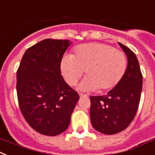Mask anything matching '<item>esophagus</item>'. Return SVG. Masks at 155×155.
<instances>
[{"instance_id":"obj_1","label":"esophagus","mask_w":155,"mask_h":155,"mask_svg":"<svg viewBox=\"0 0 155 155\" xmlns=\"http://www.w3.org/2000/svg\"><path fill=\"white\" fill-rule=\"evenodd\" d=\"M79 97H88V96H87V94H79Z\"/></svg>"}]
</instances>
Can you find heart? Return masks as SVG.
I'll return each mask as SVG.
<instances>
[{
    "label": "heart",
    "mask_w": 155,
    "mask_h": 155,
    "mask_svg": "<svg viewBox=\"0 0 155 155\" xmlns=\"http://www.w3.org/2000/svg\"><path fill=\"white\" fill-rule=\"evenodd\" d=\"M126 67L127 58L123 52L100 43L77 46L73 54L64 55L60 63L61 75L71 86L77 83L86 69L87 76L79 85L83 91L111 90L123 77Z\"/></svg>",
    "instance_id": "heart-1"
}]
</instances>
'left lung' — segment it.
<instances>
[{
  "instance_id": "obj_1",
  "label": "left lung",
  "mask_w": 155,
  "mask_h": 155,
  "mask_svg": "<svg viewBox=\"0 0 155 155\" xmlns=\"http://www.w3.org/2000/svg\"><path fill=\"white\" fill-rule=\"evenodd\" d=\"M118 44L128 58L124 76L107 94L91 97V124L97 131L107 135L120 133L130 126L137 114L142 91L143 76L137 56L129 48Z\"/></svg>"
}]
</instances>
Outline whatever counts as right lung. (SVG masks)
I'll return each instance as SVG.
<instances>
[{
  "label": "right lung",
  "mask_w": 155,
  "mask_h": 155,
  "mask_svg": "<svg viewBox=\"0 0 155 155\" xmlns=\"http://www.w3.org/2000/svg\"><path fill=\"white\" fill-rule=\"evenodd\" d=\"M69 40L45 39L25 51L17 70L21 112L33 130L57 136L67 130L79 99L61 75L60 63Z\"/></svg>",
  "instance_id": "add662e5"
}]
</instances>
